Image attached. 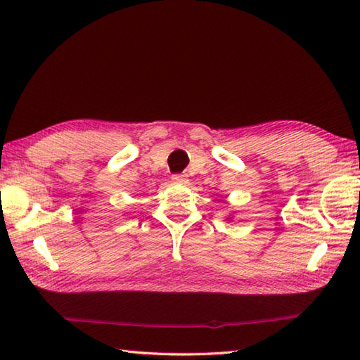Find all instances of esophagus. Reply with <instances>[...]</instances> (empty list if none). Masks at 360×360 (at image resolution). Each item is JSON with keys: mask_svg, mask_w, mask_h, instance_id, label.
I'll use <instances>...</instances> for the list:
<instances>
[{"mask_svg": "<svg viewBox=\"0 0 360 360\" xmlns=\"http://www.w3.org/2000/svg\"><path fill=\"white\" fill-rule=\"evenodd\" d=\"M172 179H173V182H176V184H187L188 176L187 174H173Z\"/></svg>", "mask_w": 360, "mask_h": 360, "instance_id": "esophagus-1", "label": "esophagus"}]
</instances>
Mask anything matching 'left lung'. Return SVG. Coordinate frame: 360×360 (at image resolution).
Returning <instances> with one entry per match:
<instances>
[{
    "mask_svg": "<svg viewBox=\"0 0 360 360\" xmlns=\"http://www.w3.org/2000/svg\"><path fill=\"white\" fill-rule=\"evenodd\" d=\"M227 219H232V217H229V218H227Z\"/></svg>",
    "mask_w": 360,
    "mask_h": 360,
    "instance_id": "8db88e82",
    "label": "left lung"
}]
</instances>
